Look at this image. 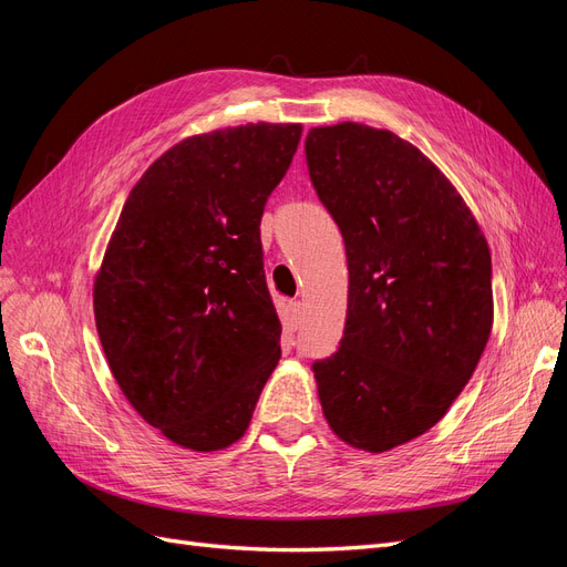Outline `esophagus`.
I'll return each instance as SVG.
<instances>
[{
    "label": "esophagus",
    "mask_w": 567,
    "mask_h": 567,
    "mask_svg": "<svg viewBox=\"0 0 567 567\" xmlns=\"http://www.w3.org/2000/svg\"><path fill=\"white\" fill-rule=\"evenodd\" d=\"M300 321H302V305L300 302H290L288 305V323H290V329H300Z\"/></svg>",
    "instance_id": "esophagus-1"
}]
</instances>
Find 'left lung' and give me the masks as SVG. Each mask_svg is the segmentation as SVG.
<instances>
[{"label":"left lung","instance_id":"1","mask_svg":"<svg viewBox=\"0 0 567 567\" xmlns=\"http://www.w3.org/2000/svg\"><path fill=\"white\" fill-rule=\"evenodd\" d=\"M307 167L348 255L346 333L312 364L331 431L381 454L447 414L494 321L492 257L440 167L390 130L312 127Z\"/></svg>","mask_w":567,"mask_h":567}]
</instances>
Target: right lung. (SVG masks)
I'll use <instances>...</instances> for the list:
<instances>
[{"label":"right lung","mask_w":567,"mask_h":567,"mask_svg":"<svg viewBox=\"0 0 567 567\" xmlns=\"http://www.w3.org/2000/svg\"><path fill=\"white\" fill-rule=\"evenodd\" d=\"M300 134V123H248L167 148L134 184L96 271L113 379L184 450L241 440L279 364L260 219Z\"/></svg>","instance_id":"obj_1"}]
</instances>
